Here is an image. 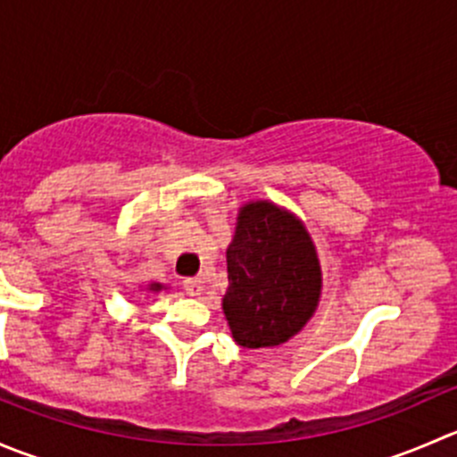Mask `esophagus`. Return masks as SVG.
Instances as JSON below:
<instances>
[{"label": "esophagus", "mask_w": 457, "mask_h": 457, "mask_svg": "<svg viewBox=\"0 0 457 457\" xmlns=\"http://www.w3.org/2000/svg\"><path fill=\"white\" fill-rule=\"evenodd\" d=\"M183 289H186L187 296H201V294H203V280L201 278L183 280Z\"/></svg>", "instance_id": "34e87169"}]
</instances>
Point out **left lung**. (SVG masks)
I'll return each instance as SVG.
<instances>
[{
    "label": "left lung",
    "instance_id": "8db88e82",
    "mask_svg": "<svg viewBox=\"0 0 457 457\" xmlns=\"http://www.w3.org/2000/svg\"><path fill=\"white\" fill-rule=\"evenodd\" d=\"M223 312L245 349L287 343L314 316L322 274L314 241L296 214L270 201L238 210L228 247Z\"/></svg>",
    "mask_w": 457,
    "mask_h": 457
}]
</instances>
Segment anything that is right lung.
<instances>
[{
  "mask_svg": "<svg viewBox=\"0 0 457 457\" xmlns=\"http://www.w3.org/2000/svg\"><path fill=\"white\" fill-rule=\"evenodd\" d=\"M147 289H150V292H161V289H163V285L152 283V285H147Z\"/></svg>",
  "mask_w": 457,
  "mask_h": 457,
  "instance_id": "1",
  "label": "right lung"
}]
</instances>
